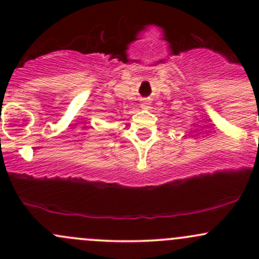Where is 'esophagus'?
<instances>
[{
	"instance_id": "obj_1",
	"label": "esophagus",
	"mask_w": 259,
	"mask_h": 259,
	"mask_svg": "<svg viewBox=\"0 0 259 259\" xmlns=\"http://www.w3.org/2000/svg\"><path fill=\"white\" fill-rule=\"evenodd\" d=\"M150 105H151V103L149 100H143L142 104H140V106H142L143 109H149L150 108Z\"/></svg>"
}]
</instances>
